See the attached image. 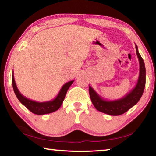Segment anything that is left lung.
Returning <instances> with one entry per match:
<instances>
[{
  "mask_svg": "<svg viewBox=\"0 0 156 156\" xmlns=\"http://www.w3.org/2000/svg\"><path fill=\"white\" fill-rule=\"evenodd\" d=\"M136 54L140 64L139 77L136 85L125 96L115 100H107L100 96L94 89L89 86V92L94 106L97 110L111 115H120L133 107L137 104L143 94L145 81H146V69L144 60L140 55L138 47L136 44Z\"/></svg>",
  "mask_w": 156,
  "mask_h": 156,
  "instance_id": "8db88e82",
  "label": "left lung"
}]
</instances>
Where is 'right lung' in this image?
<instances>
[{"mask_svg":"<svg viewBox=\"0 0 156 156\" xmlns=\"http://www.w3.org/2000/svg\"><path fill=\"white\" fill-rule=\"evenodd\" d=\"M73 81L74 80L69 81L68 82V83H65L64 85L62 87V88L59 91L58 96L55 98L54 99L50 100V101L39 102L29 99L20 94V92L18 89L16 84L15 83L14 72L12 73L13 89H14V93L16 94V96L17 98L21 103L24 105L25 107H27L30 112L37 115L47 114V113H50L56 112V111L58 109L60 106H61L63 100L65 99V97L66 96V94H67L68 89L70 87V86L72 85Z\"/></svg>","mask_w":156,"mask_h":156,"instance_id":"add662e5","label":"right lung"}]
</instances>
